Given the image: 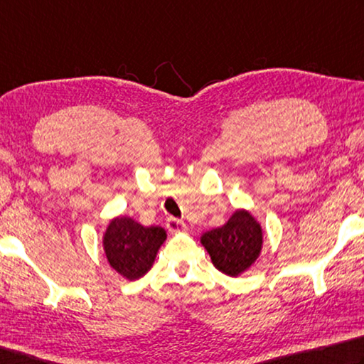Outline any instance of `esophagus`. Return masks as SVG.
Returning a JSON list of instances; mask_svg holds the SVG:
<instances>
[{
	"instance_id": "1",
	"label": "esophagus",
	"mask_w": 364,
	"mask_h": 364,
	"mask_svg": "<svg viewBox=\"0 0 364 364\" xmlns=\"http://www.w3.org/2000/svg\"><path fill=\"white\" fill-rule=\"evenodd\" d=\"M167 228L170 230H184L186 229V223L181 220H176V218H173V216H170L167 220Z\"/></svg>"
}]
</instances>
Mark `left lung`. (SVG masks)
Instances as JSON below:
<instances>
[{"instance_id": "1", "label": "left lung", "mask_w": 364, "mask_h": 364, "mask_svg": "<svg viewBox=\"0 0 364 364\" xmlns=\"http://www.w3.org/2000/svg\"><path fill=\"white\" fill-rule=\"evenodd\" d=\"M200 242L218 270L237 277L259 256L262 230L248 211L237 210L224 226L205 232Z\"/></svg>"}]
</instances>
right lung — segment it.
<instances>
[{
	"label": "right lung",
	"instance_id": "right-lung-1",
	"mask_svg": "<svg viewBox=\"0 0 364 364\" xmlns=\"http://www.w3.org/2000/svg\"><path fill=\"white\" fill-rule=\"evenodd\" d=\"M164 240L162 228H144L132 218L122 216L109 223L103 245L111 267L125 279L136 280L153 266Z\"/></svg>",
	"mask_w": 364,
	"mask_h": 364
}]
</instances>
